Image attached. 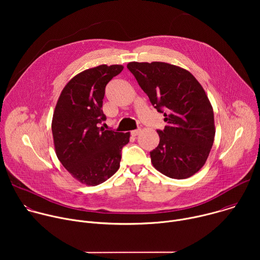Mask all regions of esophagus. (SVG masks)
I'll use <instances>...</instances> for the list:
<instances>
[{
    "label": "esophagus",
    "mask_w": 260,
    "mask_h": 260,
    "mask_svg": "<svg viewBox=\"0 0 260 260\" xmlns=\"http://www.w3.org/2000/svg\"><path fill=\"white\" fill-rule=\"evenodd\" d=\"M140 133H141V129H135V131H132V132H131V135H132L133 137H136V136H138Z\"/></svg>",
    "instance_id": "34e87169"
}]
</instances>
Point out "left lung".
Returning <instances> with one entry per match:
<instances>
[{
	"label": "left lung",
	"instance_id": "1",
	"mask_svg": "<svg viewBox=\"0 0 260 260\" xmlns=\"http://www.w3.org/2000/svg\"><path fill=\"white\" fill-rule=\"evenodd\" d=\"M127 69L167 122L150 152L153 167L173 179L193 176L206 164L215 137L213 108L203 86L189 71L168 62L131 61Z\"/></svg>",
	"mask_w": 260,
	"mask_h": 260
}]
</instances>
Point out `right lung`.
Returning <instances> with one entry per match:
<instances>
[{
    "instance_id": "right-lung-1",
    "label": "right lung",
    "mask_w": 260,
    "mask_h": 260,
    "mask_svg": "<svg viewBox=\"0 0 260 260\" xmlns=\"http://www.w3.org/2000/svg\"><path fill=\"white\" fill-rule=\"evenodd\" d=\"M121 64H101L74 76L57 100L51 123L56 156L63 168L87 186L112 177L120 167L121 149L129 133L105 131L103 99L108 82Z\"/></svg>"
}]
</instances>
